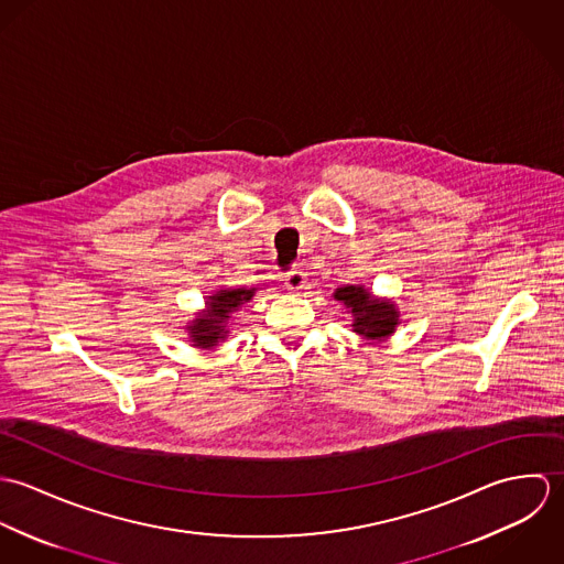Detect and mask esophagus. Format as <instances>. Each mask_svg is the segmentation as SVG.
<instances>
[{
  "mask_svg": "<svg viewBox=\"0 0 564 564\" xmlns=\"http://www.w3.org/2000/svg\"><path fill=\"white\" fill-rule=\"evenodd\" d=\"M284 286L291 291V293H300L306 289V273L302 269H293L284 275Z\"/></svg>",
  "mask_w": 564,
  "mask_h": 564,
  "instance_id": "34e87169",
  "label": "esophagus"
}]
</instances>
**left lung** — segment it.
<instances>
[{
  "instance_id": "1",
  "label": "left lung",
  "mask_w": 564,
  "mask_h": 564,
  "mask_svg": "<svg viewBox=\"0 0 564 564\" xmlns=\"http://www.w3.org/2000/svg\"><path fill=\"white\" fill-rule=\"evenodd\" d=\"M334 300L343 302L349 308L354 317V332L365 338L384 340L395 332L400 323L395 304L389 300H376L365 286H340L336 289Z\"/></svg>"
}]
</instances>
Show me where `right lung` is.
<instances>
[{
	"label": "right lung",
	"mask_w": 564,
	"mask_h": 564,
	"mask_svg": "<svg viewBox=\"0 0 564 564\" xmlns=\"http://www.w3.org/2000/svg\"><path fill=\"white\" fill-rule=\"evenodd\" d=\"M256 289H224L208 297L206 311L188 325V336L195 347L213 349L228 336L226 323L232 313H237L245 302L253 297Z\"/></svg>",
	"instance_id": "1"
}]
</instances>
